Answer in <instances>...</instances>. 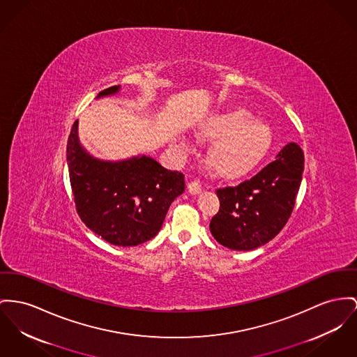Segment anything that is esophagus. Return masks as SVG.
<instances>
[{
  "label": "esophagus",
  "mask_w": 357,
  "mask_h": 357,
  "mask_svg": "<svg viewBox=\"0 0 357 357\" xmlns=\"http://www.w3.org/2000/svg\"><path fill=\"white\" fill-rule=\"evenodd\" d=\"M188 192L192 193V195H197V193H200L202 190H203V187H202V183L199 181V180H193V181H190L188 183Z\"/></svg>",
  "instance_id": "34e87169"
}]
</instances>
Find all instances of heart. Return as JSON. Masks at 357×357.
Wrapping results in <instances>:
<instances>
[{"label":"heart","instance_id":"1","mask_svg":"<svg viewBox=\"0 0 357 357\" xmlns=\"http://www.w3.org/2000/svg\"><path fill=\"white\" fill-rule=\"evenodd\" d=\"M202 141H214L208 164L222 177H238L255 167L268 150L272 132L266 123L252 120L243 109L211 116L197 131Z\"/></svg>","mask_w":357,"mask_h":357}]
</instances>
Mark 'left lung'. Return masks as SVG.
I'll use <instances>...</instances> for the list:
<instances>
[{
    "instance_id": "1",
    "label": "left lung",
    "mask_w": 357,
    "mask_h": 357,
    "mask_svg": "<svg viewBox=\"0 0 357 357\" xmlns=\"http://www.w3.org/2000/svg\"><path fill=\"white\" fill-rule=\"evenodd\" d=\"M303 169L302 149L288 143L252 178L216 190L220 206L210 222L215 239L233 250H253L276 237L294 210Z\"/></svg>"
}]
</instances>
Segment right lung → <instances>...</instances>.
Returning a JSON list of instances; mask_svg holds the SVG:
<instances>
[{"instance_id": "obj_1", "label": "right lung", "mask_w": 357, "mask_h": 357, "mask_svg": "<svg viewBox=\"0 0 357 357\" xmlns=\"http://www.w3.org/2000/svg\"><path fill=\"white\" fill-rule=\"evenodd\" d=\"M119 86L100 92L114 95ZM68 167L77 214L97 236L118 246H135L157 236L169 206L185 190L184 174L150 157L100 161L86 154L77 137L68 139Z\"/></svg>"}]
</instances>
